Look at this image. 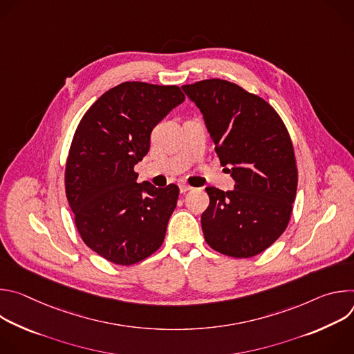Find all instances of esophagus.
Masks as SVG:
<instances>
[{
  "instance_id": "34e87169",
  "label": "esophagus",
  "mask_w": 354,
  "mask_h": 354,
  "mask_svg": "<svg viewBox=\"0 0 354 354\" xmlns=\"http://www.w3.org/2000/svg\"><path fill=\"white\" fill-rule=\"evenodd\" d=\"M179 189H180V193H185V192L190 190V189H192V186H189V185H185V183H182V185L179 186Z\"/></svg>"
}]
</instances>
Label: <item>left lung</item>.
Masks as SVG:
<instances>
[{"instance_id":"8db88e82","label":"left lung","mask_w":354,"mask_h":354,"mask_svg":"<svg viewBox=\"0 0 354 354\" xmlns=\"http://www.w3.org/2000/svg\"><path fill=\"white\" fill-rule=\"evenodd\" d=\"M182 89L203 113L220 162L235 180L234 190L206 187L205 239L223 255L257 257L284 232L292 212L298 172L287 127L265 99L230 81Z\"/></svg>"}]
</instances>
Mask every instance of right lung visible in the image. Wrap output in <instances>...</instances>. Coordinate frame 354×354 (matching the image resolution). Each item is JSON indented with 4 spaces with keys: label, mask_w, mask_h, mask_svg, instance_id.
<instances>
[{
    "label": "right lung",
    "mask_w": 354,
    "mask_h": 354,
    "mask_svg": "<svg viewBox=\"0 0 354 354\" xmlns=\"http://www.w3.org/2000/svg\"><path fill=\"white\" fill-rule=\"evenodd\" d=\"M183 100L176 85L127 81L100 96L74 133L68 205L85 245L112 263L141 262L164 242L179 187L137 183L134 165L148 153L153 129Z\"/></svg>",
    "instance_id": "1"
}]
</instances>
